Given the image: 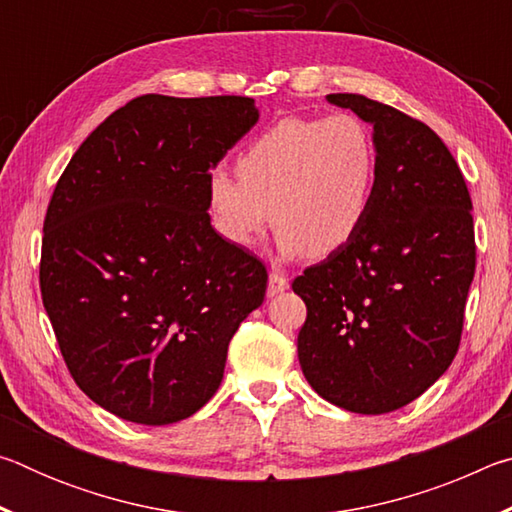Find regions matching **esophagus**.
I'll list each match as a JSON object with an SVG mask.
<instances>
[{
    "label": "esophagus",
    "instance_id": "obj_1",
    "mask_svg": "<svg viewBox=\"0 0 512 512\" xmlns=\"http://www.w3.org/2000/svg\"><path fill=\"white\" fill-rule=\"evenodd\" d=\"M289 289V277H284L280 273H271L268 275V298H275L280 296Z\"/></svg>",
    "mask_w": 512,
    "mask_h": 512
}]
</instances>
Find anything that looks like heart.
Returning <instances> with one entry per match:
<instances>
[{"label": "heart", "instance_id": "obj_1", "mask_svg": "<svg viewBox=\"0 0 512 512\" xmlns=\"http://www.w3.org/2000/svg\"><path fill=\"white\" fill-rule=\"evenodd\" d=\"M237 178L207 180L214 228L253 248L271 221L282 257H325L350 244L370 212L377 144L357 115L289 117L257 137L237 162Z\"/></svg>", "mask_w": 512, "mask_h": 512}]
</instances>
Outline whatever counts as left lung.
Wrapping results in <instances>:
<instances>
[{"mask_svg":"<svg viewBox=\"0 0 512 512\" xmlns=\"http://www.w3.org/2000/svg\"><path fill=\"white\" fill-rule=\"evenodd\" d=\"M372 126L377 185L350 244L293 280L309 386L345 411L402 409L443 377L474 277L472 201L427 124L361 94H327Z\"/></svg>","mask_w":512,"mask_h":512,"instance_id":"left-lung-1","label":"left lung"}]
</instances>
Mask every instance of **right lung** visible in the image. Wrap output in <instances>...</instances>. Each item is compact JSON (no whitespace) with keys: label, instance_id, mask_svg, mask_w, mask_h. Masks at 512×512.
<instances>
[{"label":"right lung","instance_id":"add662e5","mask_svg":"<svg viewBox=\"0 0 512 512\" xmlns=\"http://www.w3.org/2000/svg\"><path fill=\"white\" fill-rule=\"evenodd\" d=\"M259 121L255 99L144 94L99 124L45 216L40 289L69 372L135 424L194 415L266 268L212 228L207 180Z\"/></svg>","mask_w":512,"mask_h":512}]
</instances>
